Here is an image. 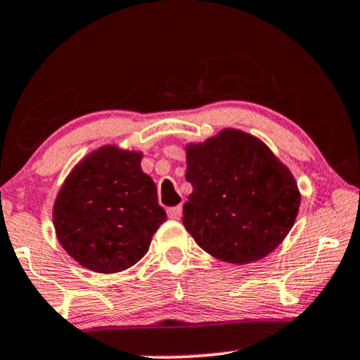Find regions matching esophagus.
<instances>
[{
  "label": "esophagus",
  "instance_id": "obj_1",
  "mask_svg": "<svg viewBox=\"0 0 360 360\" xmlns=\"http://www.w3.org/2000/svg\"><path fill=\"white\" fill-rule=\"evenodd\" d=\"M181 214H183V206H174L167 209V216H169L171 219H179Z\"/></svg>",
  "mask_w": 360,
  "mask_h": 360
}]
</instances>
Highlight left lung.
<instances>
[{
    "mask_svg": "<svg viewBox=\"0 0 360 360\" xmlns=\"http://www.w3.org/2000/svg\"><path fill=\"white\" fill-rule=\"evenodd\" d=\"M186 165L193 193L183 224L207 254L231 264L259 261L292 229L301 193L261 139L227 127L188 144Z\"/></svg>",
    "mask_w": 360,
    "mask_h": 360,
    "instance_id": "obj_1",
    "label": "left lung"
}]
</instances>
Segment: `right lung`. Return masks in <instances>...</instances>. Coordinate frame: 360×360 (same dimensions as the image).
I'll return each mask as SVG.
<instances>
[{"mask_svg": "<svg viewBox=\"0 0 360 360\" xmlns=\"http://www.w3.org/2000/svg\"><path fill=\"white\" fill-rule=\"evenodd\" d=\"M141 159L139 151L103 146L81 159L59 189L53 206L58 240L86 269L112 274L134 266L166 221Z\"/></svg>", "mask_w": 360, "mask_h": 360, "instance_id": "add662e5", "label": "right lung"}]
</instances>
